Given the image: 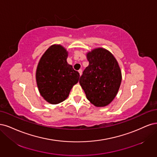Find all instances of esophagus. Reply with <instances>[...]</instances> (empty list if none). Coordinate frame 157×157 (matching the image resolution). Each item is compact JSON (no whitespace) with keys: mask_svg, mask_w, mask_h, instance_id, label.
Returning a JSON list of instances; mask_svg holds the SVG:
<instances>
[{"mask_svg":"<svg viewBox=\"0 0 157 157\" xmlns=\"http://www.w3.org/2000/svg\"><path fill=\"white\" fill-rule=\"evenodd\" d=\"M78 72L79 74V75L81 76V75H82V70H78Z\"/></svg>","mask_w":157,"mask_h":157,"instance_id":"esophagus-1","label":"esophagus"}]
</instances>
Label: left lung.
I'll list each match as a JSON object with an SVG mask.
<instances>
[{"label":"left lung","instance_id":"8db88e82","mask_svg":"<svg viewBox=\"0 0 157 157\" xmlns=\"http://www.w3.org/2000/svg\"><path fill=\"white\" fill-rule=\"evenodd\" d=\"M89 66L79 79L87 98L97 107H104L117 95L122 80L117 60L107 49L98 48L87 54Z\"/></svg>","mask_w":157,"mask_h":157}]
</instances>
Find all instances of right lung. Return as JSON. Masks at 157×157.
<instances>
[{
    "label": "right lung",
    "instance_id": "1",
    "mask_svg": "<svg viewBox=\"0 0 157 157\" xmlns=\"http://www.w3.org/2000/svg\"><path fill=\"white\" fill-rule=\"evenodd\" d=\"M68 52L60 45L50 46L38 63L36 79L39 92L48 102L57 104L68 97L79 74L68 64Z\"/></svg>",
    "mask_w": 157,
    "mask_h": 157
}]
</instances>
